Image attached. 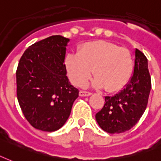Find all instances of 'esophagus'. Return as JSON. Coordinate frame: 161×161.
I'll list each match as a JSON object with an SVG mask.
<instances>
[{
	"label": "esophagus",
	"instance_id": "obj_1",
	"mask_svg": "<svg viewBox=\"0 0 161 161\" xmlns=\"http://www.w3.org/2000/svg\"><path fill=\"white\" fill-rule=\"evenodd\" d=\"M92 95V93L89 91H84V90H80L79 91V96H89Z\"/></svg>",
	"mask_w": 161,
	"mask_h": 161
}]
</instances>
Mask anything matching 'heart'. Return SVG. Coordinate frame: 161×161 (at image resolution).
Masks as SVG:
<instances>
[{
  "label": "heart",
  "mask_w": 161,
  "mask_h": 161,
  "mask_svg": "<svg viewBox=\"0 0 161 161\" xmlns=\"http://www.w3.org/2000/svg\"><path fill=\"white\" fill-rule=\"evenodd\" d=\"M65 65L75 85H84L94 72V86L115 92L130 80L134 61L128 49L109 42L96 41L84 44L77 54H67Z\"/></svg>",
  "instance_id": "heart-1"
}]
</instances>
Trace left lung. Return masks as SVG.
<instances>
[{
	"label": "left lung",
	"mask_w": 161,
	"mask_h": 161,
	"mask_svg": "<svg viewBox=\"0 0 161 161\" xmlns=\"http://www.w3.org/2000/svg\"><path fill=\"white\" fill-rule=\"evenodd\" d=\"M150 90L147 59L142 52L136 49L134 73L130 80L120 92L106 96L103 108L96 114L100 127L110 134L131 129L147 108Z\"/></svg>",
	"instance_id": "8db88e82"
}]
</instances>
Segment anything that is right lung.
<instances>
[{
	"mask_svg": "<svg viewBox=\"0 0 161 161\" xmlns=\"http://www.w3.org/2000/svg\"><path fill=\"white\" fill-rule=\"evenodd\" d=\"M68 38L51 36L31 45L16 71L17 97L27 121L34 128L54 131L71 114L78 90L70 84L64 64Z\"/></svg>",
	"mask_w": 161,
	"mask_h": 161,
	"instance_id": "obj_1",
	"label": "right lung"
}]
</instances>
